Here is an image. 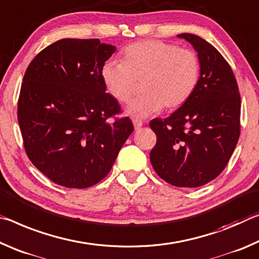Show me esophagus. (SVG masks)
<instances>
[{
	"mask_svg": "<svg viewBox=\"0 0 259 259\" xmlns=\"http://www.w3.org/2000/svg\"><path fill=\"white\" fill-rule=\"evenodd\" d=\"M133 125H134V128L135 130H140L143 125V122L139 119H133Z\"/></svg>",
	"mask_w": 259,
	"mask_h": 259,
	"instance_id": "esophagus-1",
	"label": "esophagus"
}]
</instances>
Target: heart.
Masks as SVG:
<instances>
[{
    "instance_id": "b5f03b06",
    "label": "heart",
    "mask_w": 259,
    "mask_h": 259,
    "mask_svg": "<svg viewBox=\"0 0 259 259\" xmlns=\"http://www.w3.org/2000/svg\"><path fill=\"white\" fill-rule=\"evenodd\" d=\"M122 62L108 59L101 77L108 92L126 103L141 81L142 94L128 105L131 116L146 118L187 103L200 80L201 64L196 53L159 40H147L127 46Z\"/></svg>"
}]
</instances>
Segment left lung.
Here are the masks:
<instances>
[{"mask_svg":"<svg viewBox=\"0 0 259 259\" xmlns=\"http://www.w3.org/2000/svg\"><path fill=\"white\" fill-rule=\"evenodd\" d=\"M201 64L196 91L187 103L150 128L157 138L150 151L156 173L176 187L195 188L224 171L240 138L241 96L230 64L217 49L189 33Z\"/></svg>","mask_w":259,"mask_h":259,"instance_id":"1","label":"left lung"}]
</instances>
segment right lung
Listing matches in <instances>:
<instances>
[{"label": "right lung", "instance_id": "right-lung-1", "mask_svg": "<svg viewBox=\"0 0 259 259\" xmlns=\"http://www.w3.org/2000/svg\"><path fill=\"white\" fill-rule=\"evenodd\" d=\"M114 50L99 39H62L25 72L17 110L25 151L63 187L88 188L104 179L134 130L101 77Z\"/></svg>", "mask_w": 259, "mask_h": 259}]
</instances>
